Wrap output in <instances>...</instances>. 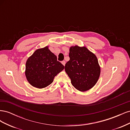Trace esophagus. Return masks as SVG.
Here are the masks:
<instances>
[{"label": "esophagus", "mask_w": 130, "mask_h": 130, "mask_svg": "<svg viewBox=\"0 0 130 130\" xmlns=\"http://www.w3.org/2000/svg\"><path fill=\"white\" fill-rule=\"evenodd\" d=\"M62 64L64 66L65 64H66V61H63L62 62Z\"/></svg>", "instance_id": "34e87169"}]
</instances>
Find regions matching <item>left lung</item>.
Segmentation results:
<instances>
[{"instance_id": "1", "label": "left lung", "mask_w": 130, "mask_h": 130, "mask_svg": "<svg viewBox=\"0 0 130 130\" xmlns=\"http://www.w3.org/2000/svg\"><path fill=\"white\" fill-rule=\"evenodd\" d=\"M70 60L65 65V71L74 87L81 92L91 89L100 75V67L95 55L86 46H72Z\"/></svg>"}]
</instances>
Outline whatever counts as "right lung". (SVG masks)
Wrapping results in <instances>:
<instances>
[{"label": "right lung", "instance_id": "add662e5", "mask_svg": "<svg viewBox=\"0 0 130 130\" xmlns=\"http://www.w3.org/2000/svg\"><path fill=\"white\" fill-rule=\"evenodd\" d=\"M64 68V66L57 61L56 56L46 46L37 49L27 58L25 74L31 86L41 89L52 84L55 76Z\"/></svg>", "mask_w": 130, "mask_h": 130}]
</instances>
